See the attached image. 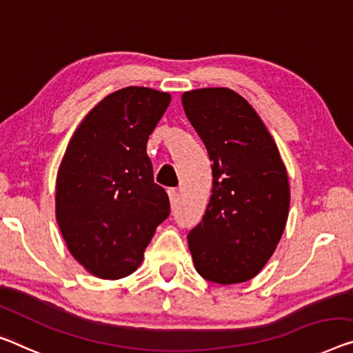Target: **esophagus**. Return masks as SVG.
Masks as SVG:
<instances>
[{"instance_id": "obj_1", "label": "esophagus", "mask_w": 353, "mask_h": 353, "mask_svg": "<svg viewBox=\"0 0 353 353\" xmlns=\"http://www.w3.org/2000/svg\"><path fill=\"white\" fill-rule=\"evenodd\" d=\"M167 192H169L170 205H172V207H175V205H176V202H178V191H176V189H175V188H170V189H169V191H167Z\"/></svg>"}]
</instances>
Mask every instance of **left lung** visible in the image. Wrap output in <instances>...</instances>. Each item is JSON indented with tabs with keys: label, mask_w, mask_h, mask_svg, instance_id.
Masks as SVG:
<instances>
[{
	"label": "left lung",
	"mask_w": 353,
	"mask_h": 353,
	"mask_svg": "<svg viewBox=\"0 0 353 353\" xmlns=\"http://www.w3.org/2000/svg\"><path fill=\"white\" fill-rule=\"evenodd\" d=\"M181 102L213 172L207 211L188 235L194 267L211 283H246L273 256L285 229V165L262 118L233 90L186 91Z\"/></svg>",
	"instance_id": "obj_1"
}]
</instances>
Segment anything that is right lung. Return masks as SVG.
<instances>
[{
  "label": "right lung",
  "instance_id": "obj_1",
  "mask_svg": "<svg viewBox=\"0 0 353 353\" xmlns=\"http://www.w3.org/2000/svg\"><path fill=\"white\" fill-rule=\"evenodd\" d=\"M172 96L128 86L105 96L79 124L59 164L55 216L72 257L96 278L140 267L156 227L170 214L146 154Z\"/></svg>",
  "mask_w": 353,
  "mask_h": 353
}]
</instances>
